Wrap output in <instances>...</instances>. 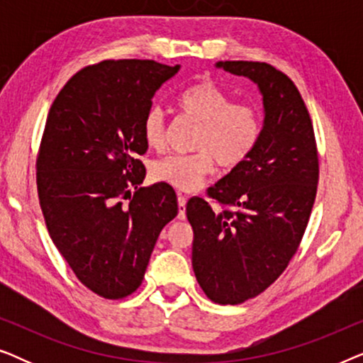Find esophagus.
Masks as SVG:
<instances>
[{
	"label": "esophagus",
	"mask_w": 363,
	"mask_h": 363,
	"mask_svg": "<svg viewBox=\"0 0 363 363\" xmlns=\"http://www.w3.org/2000/svg\"><path fill=\"white\" fill-rule=\"evenodd\" d=\"M185 208H186V198L182 195V193H178V218L180 220H185Z\"/></svg>",
	"instance_id": "obj_1"
}]
</instances>
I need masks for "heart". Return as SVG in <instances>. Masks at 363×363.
Listing matches in <instances>:
<instances>
[{"mask_svg": "<svg viewBox=\"0 0 363 363\" xmlns=\"http://www.w3.org/2000/svg\"><path fill=\"white\" fill-rule=\"evenodd\" d=\"M178 111L200 123L195 148L190 155H168L153 163L155 180L178 190H195L215 170V162L226 168L241 165L261 138L259 112L231 97L211 82H196L178 94ZM143 140L153 150L165 142V122L158 107L148 108L142 122Z\"/></svg>", "mask_w": 363, "mask_h": 363, "instance_id": "b5f03b06", "label": "heart"}]
</instances>
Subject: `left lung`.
<instances>
[{"mask_svg":"<svg viewBox=\"0 0 363 363\" xmlns=\"http://www.w3.org/2000/svg\"><path fill=\"white\" fill-rule=\"evenodd\" d=\"M215 67L256 84L264 121L251 155L208 190L238 211H215L200 196L188 200L191 264L211 301L241 304L269 287L296 255L315 200L319 160L309 112L286 74L251 61Z\"/></svg>","mask_w":363,"mask_h":363,"instance_id":"8db88e82","label":"left lung"}]
</instances>
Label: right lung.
<instances>
[{
	"mask_svg": "<svg viewBox=\"0 0 363 363\" xmlns=\"http://www.w3.org/2000/svg\"><path fill=\"white\" fill-rule=\"evenodd\" d=\"M178 71L104 61L69 79L49 111L36 165L44 220L77 279L106 299L137 291L158 235L178 215L170 185L138 188L145 167L137 158L148 148L142 122L152 99Z\"/></svg>",
	"mask_w": 363,
	"mask_h": 363,
	"instance_id": "1",
	"label": "right lung"
}]
</instances>
